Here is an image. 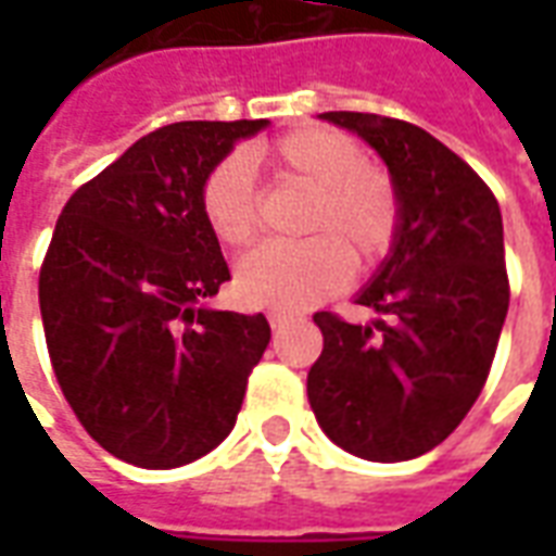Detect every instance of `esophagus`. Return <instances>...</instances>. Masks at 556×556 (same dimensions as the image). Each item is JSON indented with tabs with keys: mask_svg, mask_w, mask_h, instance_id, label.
I'll use <instances>...</instances> for the list:
<instances>
[{
	"mask_svg": "<svg viewBox=\"0 0 556 556\" xmlns=\"http://www.w3.org/2000/svg\"><path fill=\"white\" fill-rule=\"evenodd\" d=\"M289 318H291V315H286V313H270V315H267V321H270V327H274V330H279V327L289 325Z\"/></svg>",
	"mask_w": 556,
	"mask_h": 556,
	"instance_id": "obj_1",
	"label": "esophagus"
}]
</instances>
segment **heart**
I'll return each instance as SVG.
<instances>
[{
  "instance_id": "1",
  "label": "heart",
  "mask_w": 556,
  "mask_h": 556,
  "mask_svg": "<svg viewBox=\"0 0 556 556\" xmlns=\"http://www.w3.org/2000/svg\"><path fill=\"white\" fill-rule=\"evenodd\" d=\"M277 178L313 187L298 243H267L238 267L247 303L279 313L309 309L345 289L354 265H381L402 229V195L393 175L366 160V148L327 125L291 127L258 148ZM202 217L229 247H247L262 231V195L241 154H229L205 175Z\"/></svg>"
}]
</instances>
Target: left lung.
<instances>
[{
  "label": "left lung",
  "mask_w": 556,
  "mask_h": 556,
  "mask_svg": "<svg viewBox=\"0 0 556 556\" xmlns=\"http://www.w3.org/2000/svg\"><path fill=\"white\" fill-rule=\"evenodd\" d=\"M384 157L402 195L393 253L357 294L381 321L315 313L325 337L306 378L318 426L345 453L408 462L446 441L489 381L509 277L489 184L422 127L375 113H325Z\"/></svg>",
  "instance_id": "8db88e82"
}]
</instances>
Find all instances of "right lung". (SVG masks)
Returning a JSON list of instances; mask_svg holds the SVG:
<instances>
[{"label":"right lung","instance_id":"add662e5","mask_svg":"<svg viewBox=\"0 0 556 556\" xmlns=\"http://www.w3.org/2000/svg\"><path fill=\"white\" fill-rule=\"evenodd\" d=\"M265 118L178 122L79 187L38 277L55 381L83 429L127 465L169 470L238 419L270 325L202 301L229 282L202 217L205 175Z\"/></svg>","mask_w":556,"mask_h":556}]
</instances>
